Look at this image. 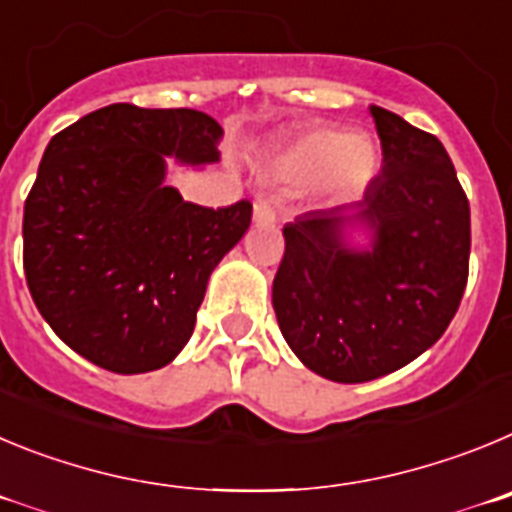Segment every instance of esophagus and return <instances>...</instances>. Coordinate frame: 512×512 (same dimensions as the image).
<instances>
[{
  "label": "esophagus",
  "mask_w": 512,
  "mask_h": 512,
  "mask_svg": "<svg viewBox=\"0 0 512 512\" xmlns=\"http://www.w3.org/2000/svg\"><path fill=\"white\" fill-rule=\"evenodd\" d=\"M252 214H255L257 227H273L275 219H278L270 201H255V211H252Z\"/></svg>",
  "instance_id": "obj_1"
}]
</instances>
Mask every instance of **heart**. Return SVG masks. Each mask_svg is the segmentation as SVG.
<instances>
[{
    "mask_svg": "<svg viewBox=\"0 0 512 512\" xmlns=\"http://www.w3.org/2000/svg\"><path fill=\"white\" fill-rule=\"evenodd\" d=\"M375 165V150L367 142L334 127L306 132L275 160V170L283 178L319 181L329 176L331 188L339 193L362 191L375 176Z\"/></svg>",
    "mask_w": 512,
    "mask_h": 512,
    "instance_id": "heart-1",
    "label": "heart"
}]
</instances>
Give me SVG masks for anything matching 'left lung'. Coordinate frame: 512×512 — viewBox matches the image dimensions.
I'll use <instances>...</instances> for the list:
<instances>
[{
	"mask_svg": "<svg viewBox=\"0 0 512 512\" xmlns=\"http://www.w3.org/2000/svg\"><path fill=\"white\" fill-rule=\"evenodd\" d=\"M380 176L347 209L306 211L283 227L273 308L288 347L334 382L400 370L439 342L469 275V201L439 137L370 107ZM349 221L373 234L349 251Z\"/></svg>",
	"mask_w": 512,
	"mask_h": 512,
	"instance_id": "left-lung-1",
	"label": "left lung"
}]
</instances>
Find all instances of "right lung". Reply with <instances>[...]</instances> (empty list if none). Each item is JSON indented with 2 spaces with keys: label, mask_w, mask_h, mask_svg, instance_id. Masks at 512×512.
I'll return each instance as SVG.
<instances>
[{
  "label": "right lung",
  "mask_w": 512,
  "mask_h": 512,
  "mask_svg": "<svg viewBox=\"0 0 512 512\" xmlns=\"http://www.w3.org/2000/svg\"><path fill=\"white\" fill-rule=\"evenodd\" d=\"M222 135L196 109L109 104L48 142L25 201L22 265L32 301L73 352L135 375L186 347L211 270L250 229L252 204H188L163 186V155L214 163Z\"/></svg>",
  "instance_id": "obj_1"
}]
</instances>
